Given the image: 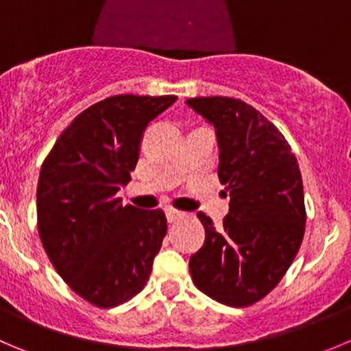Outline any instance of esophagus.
Here are the masks:
<instances>
[{
    "mask_svg": "<svg viewBox=\"0 0 351 351\" xmlns=\"http://www.w3.org/2000/svg\"><path fill=\"white\" fill-rule=\"evenodd\" d=\"M165 213H166V217H168V221H176V219H180V217L185 216V213H183V210L173 209V207H166Z\"/></svg>",
    "mask_w": 351,
    "mask_h": 351,
    "instance_id": "1",
    "label": "esophagus"
}]
</instances>
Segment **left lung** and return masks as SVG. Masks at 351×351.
<instances>
[{
    "mask_svg": "<svg viewBox=\"0 0 351 351\" xmlns=\"http://www.w3.org/2000/svg\"><path fill=\"white\" fill-rule=\"evenodd\" d=\"M216 128L217 175L230 192L223 226L197 213L206 228L190 274L202 293L230 307H247L281 281L305 231L304 183L290 145L255 108L231 97L185 101Z\"/></svg>",
    "mask_w": 351,
    "mask_h": 351,
    "instance_id": "left-lung-1",
    "label": "left lung"
}]
</instances>
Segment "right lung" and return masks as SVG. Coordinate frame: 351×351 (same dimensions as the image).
<instances>
[{
	"label": "right lung",
	"mask_w": 351,
	"mask_h": 351,
	"mask_svg": "<svg viewBox=\"0 0 351 351\" xmlns=\"http://www.w3.org/2000/svg\"><path fill=\"white\" fill-rule=\"evenodd\" d=\"M175 96H113L82 111L44 159L37 228L68 287L97 307H117L147 283L161 248V209L123 206L117 195L138 161L149 121Z\"/></svg>",
	"instance_id": "1"
}]
</instances>
